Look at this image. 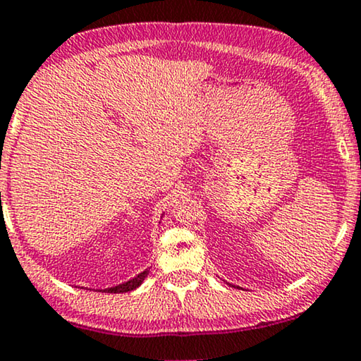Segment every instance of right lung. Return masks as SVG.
Listing matches in <instances>:
<instances>
[{
  "label": "right lung",
  "instance_id": "obj_1",
  "mask_svg": "<svg viewBox=\"0 0 361 361\" xmlns=\"http://www.w3.org/2000/svg\"><path fill=\"white\" fill-rule=\"evenodd\" d=\"M147 274H148V271H143V272L138 274L137 277L130 279V281H128V282H123V284H120V286L110 287V289H105L104 292H110V294H122V292H130L133 289H137V287L142 284L143 279L147 277Z\"/></svg>",
  "mask_w": 361,
  "mask_h": 361
}]
</instances>
